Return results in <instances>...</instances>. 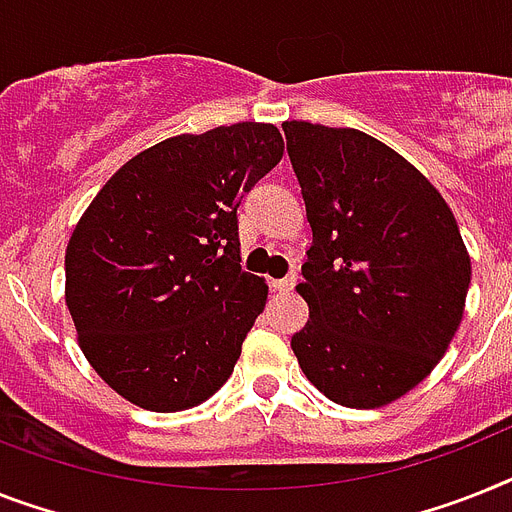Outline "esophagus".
Listing matches in <instances>:
<instances>
[{
  "instance_id": "esophagus-1",
  "label": "esophagus",
  "mask_w": 512,
  "mask_h": 512,
  "mask_svg": "<svg viewBox=\"0 0 512 512\" xmlns=\"http://www.w3.org/2000/svg\"><path fill=\"white\" fill-rule=\"evenodd\" d=\"M295 282H298V277L295 274H287V277H282V280H272V287L277 290V293H290L295 287Z\"/></svg>"
}]
</instances>
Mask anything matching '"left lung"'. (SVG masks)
I'll use <instances>...</instances> for the list:
<instances>
[{"mask_svg":"<svg viewBox=\"0 0 512 512\" xmlns=\"http://www.w3.org/2000/svg\"><path fill=\"white\" fill-rule=\"evenodd\" d=\"M314 243L290 340L316 390L382 408L424 382L466 311L471 256L437 188L387 143L353 128L285 122Z\"/></svg>","mask_w":512,"mask_h":512,"instance_id":"left-lung-1","label":"left lung"}]
</instances>
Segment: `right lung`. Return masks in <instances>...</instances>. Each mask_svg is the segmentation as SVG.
<instances>
[{"label":"right lung","mask_w":512,"mask_h":512,"mask_svg":"<svg viewBox=\"0 0 512 512\" xmlns=\"http://www.w3.org/2000/svg\"><path fill=\"white\" fill-rule=\"evenodd\" d=\"M269 122L164 138L107 180L65 251L78 345L128 403L175 413L227 382L264 311L240 269L238 206L282 159Z\"/></svg>","instance_id":"right-lung-1"}]
</instances>
